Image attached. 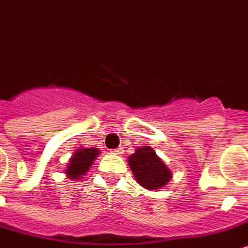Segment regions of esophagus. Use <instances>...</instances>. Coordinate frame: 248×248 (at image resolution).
I'll list each match as a JSON object with an SVG mask.
<instances>
[{"instance_id":"obj_1","label":"esophagus","mask_w":248,"mask_h":248,"mask_svg":"<svg viewBox=\"0 0 248 248\" xmlns=\"http://www.w3.org/2000/svg\"><path fill=\"white\" fill-rule=\"evenodd\" d=\"M122 153H124L122 147H118V149H116V150H113V151H112V154H113V155H121Z\"/></svg>"}]
</instances>
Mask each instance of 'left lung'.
Segmentation results:
<instances>
[{"label":"left lung","instance_id":"obj_1","mask_svg":"<svg viewBox=\"0 0 248 248\" xmlns=\"http://www.w3.org/2000/svg\"><path fill=\"white\" fill-rule=\"evenodd\" d=\"M127 163L136 182L149 190L164 188L172 178L171 170L156 155L153 147H136L135 153L128 156Z\"/></svg>","mask_w":248,"mask_h":248}]
</instances>
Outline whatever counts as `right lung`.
<instances>
[{"mask_svg":"<svg viewBox=\"0 0 248 248\" xmlns=\"http://www.w3.org/2000/svg\"><path fill=\"white\" fill-rule=\"evenodd\" d=\"M99 154H101V150L97 147H91V149L79 147L70 156L69 163L64 171L66 178H69L70 180H79V179L84 178V175L91 169V166L93 165Z\"/></svg>","mask_w":248,"mask_h":248,"instance_id":"obj_1","label":"right lung"}]
</instances>
